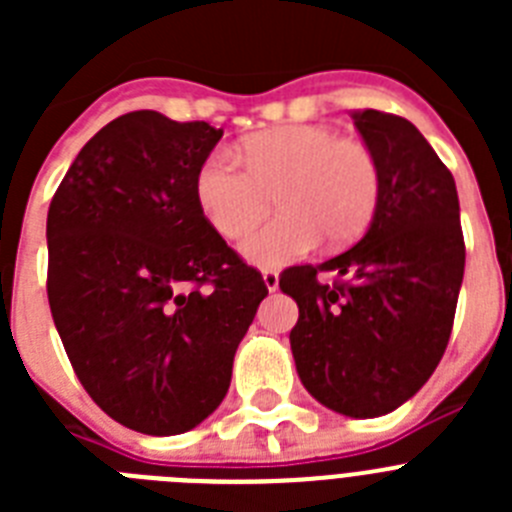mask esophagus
Segmentation results:
<instances>
[{
    "mask_svg": "<svg viewBox=\"0 0 512 512\" xmlns=\"http://www.w3.org/2000/svg\"><path fill=\"white\" fill-rule=\"evenodd\" d=\"M264 284L269 292H277L279 289V274L277 271H271V269H264Z\"/></svg>",
    "mask_w": 512,
    "mask_h": 512,
    "instance_id": "34e87169",
    "label": "esophagus"
}]
</instances>
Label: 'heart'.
<instances>
[{
  "instance_id": "b5f03b06",
  "label": "heart",
  "mask_w": 512,
  "mask_h": 512,
  "mask_svg": "<svg viewBox=\"0 0 512 512\" xmlns=\"http://www.w3.org/2000/svg\"><path fill=\"white\" fill-rule=\"evenodd\" d=\"M241 163L210 153L194 176V197L225 241H241L269 212L282 215L243 246L259 266L300 259L325 238L356 241L379 205L382 174L374 153L323 125H282L243 140Z\"/></svg>"
}]
</instances>
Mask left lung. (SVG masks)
Masks as SVG:
<instances>
[{
    "label": "left lung",
    "mask_w": 512,
    "mask_h": 512,
    "mask_svg": "<svg viewBox=\"0 0 512 512\" xmlns=\"http://www.w3.org/2000/svg\"><path fill=\"white\" fill-rule=\"evenodd\" d=\"M382 192L354 248L318 266H289L279 287L300 307L289 333L297 374L325 408L387 415L441 361L464 279V233L451 171L405 117L354 110ZM328 270L330 285L317 277Z\"/></svg>",
    "instance_id": "left-lung-1"
}]
</instances>
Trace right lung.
Listing matches in <instances>:
<instances>
[{"mask_svg":"<svg viewBox=\"0 0 512 512\" xmlns=\"http://www.w3.org/2000/svg\"><path fill=\"white\" fill-rule=\"evenodd\" d=\"M223 130L138 110L74 158L48 210V302L76 377L112 420L176 436L223 402L269 295L194 197Z\"/></svg>","mask_w":512,"mask_h":512,"instance_id":"add662e5","label":"right lung"}]
</instances>
